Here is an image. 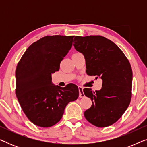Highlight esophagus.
Listing matches in <instances>:
<instances>
[{
    "instance_id": "esophagus-1",
    "label": "esophagus",
    "mask_w": 147,
    "mask_h": 147,
    "mask_svg": "<svg viewBox=\"0 0 147 147\" xmlns=\"http://www.w3.org/2000/svg\"><path fill=\"white\" fill-rule=\"evenodd\" d=\"M78 89H79V96L80 98L84 97V94L83 92V88L82 86H79L78 87Z\"/></svg>"
}]
</instances>
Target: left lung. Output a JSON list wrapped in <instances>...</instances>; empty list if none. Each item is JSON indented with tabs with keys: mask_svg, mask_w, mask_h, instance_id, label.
I'll use <instances>...</instances> for the list:
<instances>
[{
	"mask_svg": "<svg viewBox=\"0 0 147 147\" xmlns=\"http://www.w3.org/2000/svg\"><path fill=\"white\" fill-rule=\"evenodd\" d=\"M74 45L85 57L88 75L102 80L100 90H83L92 101L84 116L98 127L112 125L122 116L131 100L132 71L129 61L115 43L102 36H76Z\"/></svg>",
	"mask_w": 147,
	"mask_h": 147,
	"instance_id": "8db88e82",
	"label": "left lung"
}]
</instances>
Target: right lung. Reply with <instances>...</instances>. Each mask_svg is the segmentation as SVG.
Listing matches in <instances>:
<instances>
[{"mask_svg":"<svg viewBox=\"0 0 147 147\" xmlns=\"http://www.w3.org/2000/svg\"><path fill=\"white\" fill-rule=\"evenodd\" d=\"M74 36H45L32 43L16 69V95L22 110L36 126L55 125L70 102L79 96L74 84L53 85L51 74L59 71L63 57L71 48Z\"/></svg>","mask_w":147,"mask_h":147,"instance_id":"right-lung-1","label":"right lung"}]
</instances>
